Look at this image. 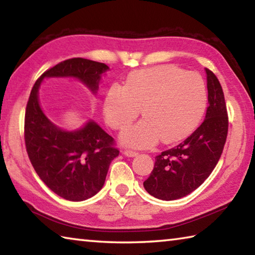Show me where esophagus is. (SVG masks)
<instances>
[{
  "instance_id": "esophagus-1",
  "label": "esophagus",
  "mask_w": 255,
  "mask_h": 255,
  "mask_svg": "<svg viewBox=\"0 0 255 255\" xmlns=\"http://www.w3.org/2000/svg\"><path fill=\"white\" fill-rule=\"evenodd\" d=\"M124 154L126 155V156H128V157H136L137 155H138L137 152H133V150H128V149L125 150Z\"/></svg>"
}]
</instances>
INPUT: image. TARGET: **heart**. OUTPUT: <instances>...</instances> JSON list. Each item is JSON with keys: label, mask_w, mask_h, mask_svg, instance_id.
Wrapping results in <instances>:
<instances>
[{"label": "heart", "mask_w": 255, "mask_h": 255, "mask_svg": "<svg viewBox=\"0 0 255 255\" xmlns=\"http://www.w3.org/2000/svg\"><path fill=\"white\" fill-rule=\"evenodd\" d=\"M206 106L207 89L201 75L161 65L132 72L123 88L110 86L103 114L110 127L124 129L141 109L144 119L120 133V141L147 148L161 138L164 143H174L187 137L200 123Z\"/></svg>", "instance_id": "b5f03b06"}]
</instances>
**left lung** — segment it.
Returning <instances> with one entry per match:
<instances>
[{
  "label": "left lung",
  "instance_id": "obj_1",
  "mask_svg": "<svg viewBox=\"0 0 255 255\" xmlns=\"http://www.w3.org/2000/svg\"><path fill=\"white\" fill-rule=\"evenodd\" d=\"M207 74L208 103L206 118L183 143L155 157L144 188L161 200H175L200 187L215 169L225 145L228 118L222 85L213 72Z\"/></svg>",
  "mask_w": 255,
  "mask_h": 255
}]
</instances>
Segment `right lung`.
Segmentation results:
<instances>
[{"mask_svg":"<svg viewBox=\"0 0 255 255\" xmlns=\"http://www.w3.org/2000/svg\"><path fill=\"white\" fill-rule=\"evenodd\" d=\"M106 64L71 58L46 71L30 93L24 117V140L34 171L56 195L70 201H83L100 191L112 159L119 155L114 138L90 119L81 128L65 130L47 117L39 103L45 79L73 77L96 96Z\"/></svg>","mask_w":255,"mask_h":255,"instance_id":"obj_1","label":"right lung"}]
</instances>
